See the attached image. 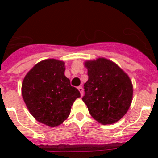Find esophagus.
I'll return each mask as SVG.
<instances>
[{
  "instance_id": "obj_1",
  "label": "esophagus",
  "mask_w": 158,
  "mask_h": 158,
  "mask_svg": "<svg viewBox=\"0 0 158 158\" xmlns=\"http://www.w3.org/2000/svg\"><path fill=\"white\" fill-rule=\"evenodd\" d=\"M78 90H79V92H80L81 93V96H83L84 94V90H83V88L81 87V86H80V87H78Z\"/></svg>"
}]
</instances>
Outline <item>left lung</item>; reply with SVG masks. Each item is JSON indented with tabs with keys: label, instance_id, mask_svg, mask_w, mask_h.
Segmentation results:
<instances>
[{
	"label": "left lung",
	"instance_id": "1",
	"mask_svg": "<svg viewBox=\"0 0 158 158\" xmlns=\"http://www.w3.org/2000/svg\"><path fill=\"white\" fill-rule=\"evenodd\" d=\"M89 80L84 85L82 100L90 115L103 125L118 122L132 102L133 85L129 76L117 64L104 58L84 63Z\"/></svg>",
	"mask_w": 158,
	"mask_h": 158
}]
</instances>
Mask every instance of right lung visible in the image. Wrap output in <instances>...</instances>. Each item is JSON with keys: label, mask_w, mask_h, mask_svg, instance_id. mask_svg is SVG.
<instances>
[{"label": "right lung", "mask_w": 158, "mask_h": 158, "mask_svg": "<svg viewBox=\"0 0 158 158\" xmlns=\"http://www.w3.org/2000/svg\"><path fill=\"white\" fill-rule=\"evenodd\" d=\"M65 62L54 58L38 62L23 78L22 96L38 122L54 127L69 117L80 92L65 76Z\"/></svg>", "instance_id": "right-lung-1"}]
</instances>
